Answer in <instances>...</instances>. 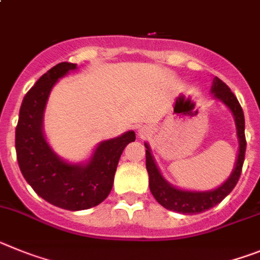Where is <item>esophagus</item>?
<instances>
[{
    "label": "esophagus",
    "instance_id": "esophagus-1",
    "mask_svg": "<svg viewBox=\"0 0 260 260\" xmlns=\"http://www.w3.org/2000/svg\"><path fill=\"white\" fill-rule=\"evenodd\" d=\"M150 135V128L149 127H141L139 129V136L140 137H146Z\"/></svg>",
    "mask_w": 260,
    "mask_h": 260
}]
</instances>
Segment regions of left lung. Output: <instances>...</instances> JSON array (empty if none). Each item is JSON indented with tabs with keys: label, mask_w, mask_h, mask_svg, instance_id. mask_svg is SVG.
<instances>
[{
	"label": "left lung",
	"mask_w": 260,
	"mask_h": 260,
	"mask_svg": "<svg viewBox=\"0 0 260 260\" xmlns=\"http://www.w3.org/2000/svg\"><path fill=\"white\" fill-rule=\"evenodd\" d=\"M211 94L216 101L224 103L230 110L234 117L237 129V139H238V155L232 174L229 175L224 183L217 188L209 191H193V189H183L179 187L173 186L165 179L161 170L158 169L155 159L152 154L150 146L148 143H144L146 150V170L149 174V188L162 207L169 211L179 212L183 214H196L208 211L212 207L217 205L229 195L236 187L237 182L241 175L242 165L245 161L246 152V139H245V116H243L242 107L239 105L238 99L236 98L232 90L228 87L225 82L214 77L211 86Z\"/></svg>",
	"instance_id": "8db88e82"
}]
</instances>
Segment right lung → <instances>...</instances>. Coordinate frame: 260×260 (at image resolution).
<instances>
[{
    "mask_svg": "<svg viewBox=\"0 0 260 260\" xmlns=\"http://www.w3.org/2000/svg\"><path fill=\"white\" fill-rule=\"evenodd\" d=\"M77 64L60 62L43 74L28 90L15 128V150L24 179L40 198L68 211H83L101 204L111 192L115 171L124 148L136 140L133 131L101 141L87 161H65L51 148L43 129L49 94L57 81Z\"/></svg>",
    "mask_w": 260,
    "mask_h": 260,
    "instance_id": "right-lung-1",
    "label": "right lung"
}]
</instances>
